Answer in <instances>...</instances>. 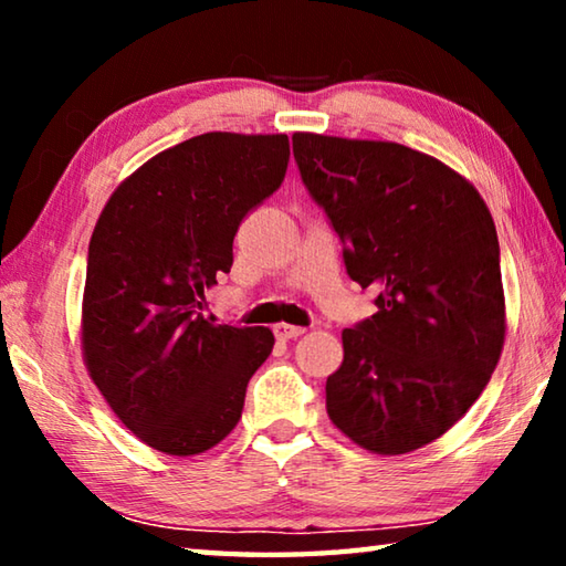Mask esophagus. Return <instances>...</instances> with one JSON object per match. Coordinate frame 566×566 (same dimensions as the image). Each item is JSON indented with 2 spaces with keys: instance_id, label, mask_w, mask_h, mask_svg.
I'll list each match as a JSON object with an SVG mask.
<instances>
[{
  "instance_id": "esophagus-1",
  "label": "esophagus",
  "mask_w": 566,
  "mask_h": 566,
  "mask_svg": "<svg viewBox=\"0 0 566 566\" xmlns=\"http://www.w3.org/2000/svg\"><path fill=\"white\" fill-rule=\"evenodd\" d=\"M304 332H306L304 327H294V324H276V327H274L276 339H282V342H290V339L302 337Z\"/></svg>"
}]
</instances>
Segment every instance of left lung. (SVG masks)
<instances>
[{"label":"left lung","instance_id":"1","mask_svg":"<svg viewBox=\"0 0 566 566\" xmlns=\"http://www.w3.org/2000/svg\"><path fill=\"white\" fill-rule=\"evenodd\" d=\"M294 161L377 314L342 332L327 415L352 442L405 454L442 437L504 344L500 242L467 179L395 142L296 132Z\"/></svg>","mask_w":566,"mask_h":566}]
</instances>
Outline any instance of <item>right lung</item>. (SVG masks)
Listing matches in <instances>:
<instances>
[{"label": "right lung", "mask_w": 566, "mask_h": 566, "mask_svg": "<svg viewBox=\"0 0 566 566\" xmlns=\"http://www.w3.org/2000/svg\"><path fill=\"white\" fill-rule=\"evenodd\" d=\"M286 134L209 132L151 157L102 209L87 254L84 361L129 432L189 457L232 432L272 354L266 327L214 324L205 290L232 270L242 219L282 187Z\"/></svg>", "instance_id": "right-lung-1"}]
</instances>
